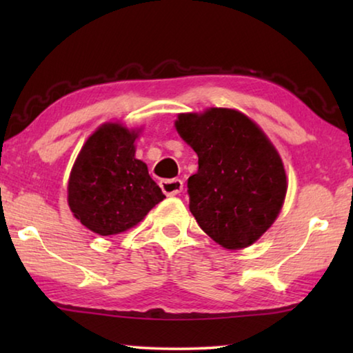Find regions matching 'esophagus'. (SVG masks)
Listing matches in <instances>:
<instances>
[{
  "label": "esophagus",
  "mask_w": 353,
  "mask_h": 353,
  "mask_svg": "<svg viewBox=\"0 0 353 353\" xmlns=\"http://www.w3.org/2000/svg\"><path fill=\"white\" fill-rule=\"evenodd\" d=\"M160 188H162L166 196H176L182 191L183 182L181 179H163V181L160 182Z\"/></svg>",
  "instance_id": "esophagus-1"
}]
</instances>
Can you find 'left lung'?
<instances>
[{"instance_id":"obj_1","label":"left lung","mask_w":353,"mask_h":353,"mask_svg":"<svg viewBox=\"0 0 353 353\" xmlns=\"http://www.w3.org/2000/svg\"><path fill=\"white\" fill-rule=\"evenodd\" d=\"M176 129L199 157L198 172L188 177V196L201 229L225 249L254 244L285 201L286 174L276 148L234 109L181 113Z\"/></svg>"}]
</instances>
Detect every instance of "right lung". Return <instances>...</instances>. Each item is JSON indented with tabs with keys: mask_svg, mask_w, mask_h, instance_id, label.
<instances>
[{
	"mask_svg": "<svg viewBox=\"0 0 353 353\" xmlns=\"http://www.w3.org/2000/svg\"><path fill=\"white\" fill-rule=\"evenodd\" d=\"M139 132L105 123L88 137L71 170L68 205L74 218L98 235L126 232L163 201L165 194L135 159Z\"/></svg>",
	"mask_w": 353,
	"mask_h": 353,
	"instance_id": "add662e5",
	"label": "right lung"
}]
</instances>
